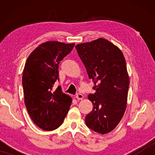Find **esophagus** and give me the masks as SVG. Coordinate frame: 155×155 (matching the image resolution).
Here are the masks:
<instances>
[{"label": "esophagus", "mask_w": 155, "mask_h": 155, "mask_svg": "<svg viewBox=\"0 0 155 155\" xmlns=\"http://www.w3.org/2000/svg\"><path fill=\"white\" fill-rule=\"evenodd\" d=\"M83 95L82 94H80V93H78L77 94H76V98H77L78 100H80V99H83Z\"/></svg>", "instance_id": "obj_1"}]
</instances>
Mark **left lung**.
I'll use <instances>...</instances> for the list:
<instances>
[{
	"mask_svg": "<svg viewBox=\"0 0 155 155\" xmlns=\"http://www.w3.org/2000/svg\"><path fill=\"white\" fill-rule=\"evenodd\" d=\"M95 90L88 94L92 111L85 116L87 126L95 132H111L126 111L129 87L126 60L121 51L105 39L75 46Z\"/></svg>",
	"mask_w": 155,
	"mask_h": 155,
	"instance_id": "8db88e82",
	"label": "left lung"
}]
</instances>
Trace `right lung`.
Listing matches in <instances>:
<instances>
[{
    "instance_id": "add662e5",
    "label": "right lung",
    "mask_w": 155,
    "mask_h": 155,
    "mask_svg": "<svg viewBox=\"0 0 155 155\" xmlns=\"http://www.w3.org/2000/svg\"><path fill=\"white\" fill-rule=\"evenodd\" d=\"M75 44L47 41L36 48L27 58L22 75L25 103L31 120L44 130H54L62 124L72 99L61 87L58 65L70 54Z\"/></svg>"
}]
</instances>
